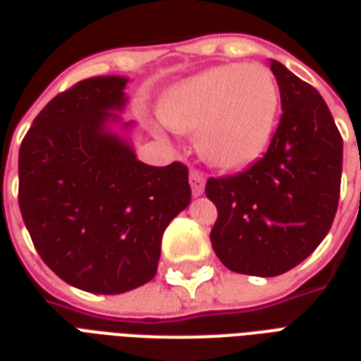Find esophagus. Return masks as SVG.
Returning <instances> with one entry per match:
<instances>
[{"instance_id": "obj_1", "label": "esophagus", "mask_w": 361, "mask_h": 361, "mask_svg": "<svg viewBox=\"0 0 361 361\" xmlns=\"http://www.w3.org/2000/svg\"><path fill=\"white\" fill-rule=\"evenodd\" d=\"M188 180H190V188L194 196H202L204 194V188H206V175L198 169H192L190 175H188Z\"/></svg>"}]
</instances>
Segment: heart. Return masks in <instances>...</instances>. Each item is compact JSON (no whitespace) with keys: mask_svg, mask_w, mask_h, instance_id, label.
<instances>
[{"mask_svg":"<svg viewBox=\"0 0 361 361\" xmlns=\"http://www.w3.org/2000/svg\"><path fill=\"white\" fill-rule=\"evenodd\" d=\"M279 88L262 65H219L173 86L159 115L173 130H198L200 154L217 167H242L264 154L275 128Z\"/></svg>","mask_w":361,"mask_h":361,"instance_id":"1","label":"heart"}]
</instances>
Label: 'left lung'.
Returning <instances> with one entry per match:
<instances>
[{
	"mask_svg": "<svg viewBox=\"0 0 361 361\" xmlns=\"http://www.w3.org/2000/svg\"><path fill=\"white\" fill-rule=\"evenodd\" d=\"M283 115L262 159L242 173L207 178L217 207L212 246L235 273L277 277L304 262L335 219L343 136L325 99L271 61Z\"/></svg>",
	"mask_w": 361,
	"mask_h": 361,
	"instance_id": "1",
	"label": "left lung"
}]
</instances>
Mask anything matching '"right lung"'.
I'll use <instances>...</instances> for the list:
<instances>
[{
  "label": "right lung",
  "instance_id": "obj_1",
  "mask_svg": "<svg viewBox=\"0 0 361 361\" xmlns=\"http://www.w3.org/2000/svg\"><path fill=\"white\" fill-rule=\"evenodd\" d=\"M126 82L94 76L57 94L18 149V207L34 248L57 277L94 294L152 281L165 228L190 204L186 165L138 161L107 128Z\"/></svg>",
  "mask_w": 361,
  "mask_h": 361
}]
</instances>
